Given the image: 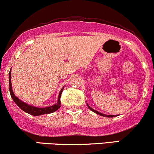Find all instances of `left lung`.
<instances>
[{
	"label": "left lung",
	"mask_w": 154,
	"mask_h": 154,
	"mask_svg": "<svg viewBox=\"0 0 154 154\" xmlns=\"http://www.w3.org/2000/svg\"><path fill=\"white\" fill-rule=\"evenodd\" d=\"M88 108H89L90 109H91V111H93V112H95V114H99L100 116H106V117H114V115H106V114H102V113H100V112H98V111H97L94 110V109H92V108L90 107L89 106H88Z\"/></svg>",
	"instance_id": "8db88e82"
}]
</instances>
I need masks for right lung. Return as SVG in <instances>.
<instances>
[{"instance_id":"1","label":"right lung","mask_w":154,"mask_h":154,"mask_svg":"<svg viewBox=\"0 0 154 154\" xmlns=\"http://www.w3.org/2000/svg\"><path fill=\"white\" fill-rule=\"evenodd\" d=\"M63 90V88L61 90V91L59 92V99H58L57 103L55 104V105L49 107H45V108H38L32 106H29L28 104H26L24 102H22V100L19 99L17 97L15 96V95L14 94L13 91H12V86H11V72H9V91L11 96L12 99L14 100V101L15 102L18 106L21 109H22L24 112L28 113V114H31L33 116H39V115H43V114H51V113L54 112L56 110L59 109L61 107V95L62 93V91Z\"/></svg>"}]
</instances>
